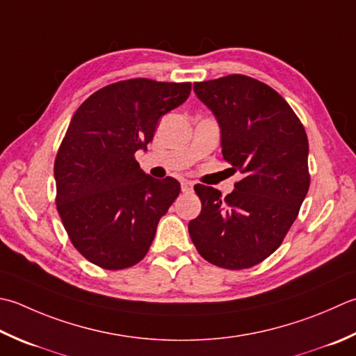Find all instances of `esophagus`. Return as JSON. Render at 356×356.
<instances>
[{
  "instance_id": "esophagus-1",
  "label": "esophagus",
  "mask_w": 356,
  "mask_h": 356,
  "mask_svg": "<svg viewBox=\"0 0 356 356\" xmlns=\"http://www.w3.org/2000/svg\"><path fill=\"white\" fill-rule=\"evenodd\" d=\"M182 191L184 193H191L193 191V186H194V184L191 182V180H182Z\"/></svg>"
}]
</instances>
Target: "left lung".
<instances>
[{
  "label": "left lung",
  "mask_w": 356,
  "mask_h": 356,
  "mask_svg": "<svg viewBox=\"0 0 356 356\" xmlns=\"http://www.w3.org/2000/svg\"><path fill=\"white\" fill-rule=\"evenodd\" d=\"M194 92L218 118L222 156L243 179L225 197L194 186L202 211L188 232L213 266L250 268L276 252L307 196V134L290 104L252 76L199 81Z\"/></svg>",
  "instance_id": "1"
}]
</instances>
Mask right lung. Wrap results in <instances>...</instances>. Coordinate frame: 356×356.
I'll return each mask as SVG.
<instances>
[{
	"instance_id": "add662e5",
	"label": "right lung",
	"mask_w": 356,
	"mask_h": 356,
	"mask_svg": "<svg viewBox=\"0 0 356 356\" xmlns=\"http://www.w3.org/2000/svg\"><path fill=\"white\" fill-rule=\"evenodd\" d=\"M191 83L131 79L97 90L80 104L55 157L57 210L72 245L106 270L136 266L157 224L180 193L136 160L159 118L182 104Z\"/></svg>"
}]
</instances>
